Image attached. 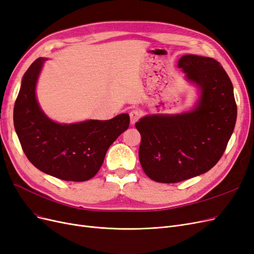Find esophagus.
<instances>
[{
	"label": "esophagus",
	"mask_w": 254,
	"mask_h": 254,
	"mask_svg": "<svg viewBox=\"0 0 254 254\" xmlns=\"http://www.w3.org/2000/svg\"><path fill=\"white\" fill-rule=\"evenodd\" d=\"M129 117H130V123L135 124L138 121V119L141 118V112H139L137 109H133L129 112Z\"/></svg>",
	"instance_id": "obj_1"
}]
</instances>
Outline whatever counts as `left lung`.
I'll return each mask as SVG.
<instances>
[{
	"instance_id": "obj_1",
	"label": "left lung",
	"mask_w": 254,
	"mask_h": 254,
	"mask_svg": "<svg viewBox=\"0 0 254 254\" xmlns=\"http://www.w3.org/2000/svg\"><path fill=\"white\" fill-rule=\"evenodd\" d=\"M179 67L202 90L196 108L177 116H148L135 123L142 137V168L148 178L165 184L210 170L225 152L237 122L233 86L216 60L186 55Z\"/></svg>"
}]
</instances>
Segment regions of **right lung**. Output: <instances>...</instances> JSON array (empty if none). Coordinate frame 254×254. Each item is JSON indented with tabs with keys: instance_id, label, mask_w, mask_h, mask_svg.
<instances>
[{
	"instance_id": "right-lung-1",
	"label": "right lung",
	"mask_w": 254,
	"mask_h": 254,
	"mask_svg": "<svg viewBox=\"0 0 254 254\" xmlns=\"http://www.w3.org/2000/svg\"><path fill=\"white\" fill-rule=\"evenodd\" d=\"M45 60L37 59L23 76L13 109L17 137L25 155L39 170L64 181H88L100 170L110 145L128 129L129 116L70 125L52 122L36 99V84Z\"/></svg>"
}]
</instances>
